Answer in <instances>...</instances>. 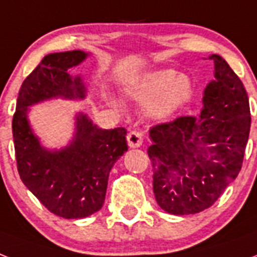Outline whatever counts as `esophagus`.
Returning a JSON list of instances; mask_svg holds the SVG:
<instances>
[{"instance_id":"esophagus-1","label":"esophagus","mask_w":257,"mask_h":257,"mask_svg":"<svg viewBox=\"0 0 257 257\" xmlns=\"http://www.w3.org/2000/svg\"><path fill=\"white\" fill-rule=\"evenodd\" d=\"M143 142V137L139 131H130L127 134V143L130 147H139Z\"/></svg>"}]
</instances>
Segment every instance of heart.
Returning a JSON list of instances; mask_svg holds the SVG:
<instances>
[{
    "mask_svg": "<svg viewBox=\"0 0 257 257\" xmlns=\"http://www.w3.org/2000/svg\"><path fill=\"white\" fill-rule=\"evenodd\" d=\"M124 91L137 101L149 100L146 114L150 118L166 119L192 99L193 83L188 75L174 69H156L127 81ZM110 100L116 108H122L120 101Z\"/></svg>",
    "mask_w": 257,
    "mask_h": 257,
    "instance_id": "b5f03b06",
    "label": "heart"
}]
</instances>
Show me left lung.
Listing matches in <instances>:
<instances>
[{
  "label": "left lung",
  "instance_id": "obj_1",
  "mask_svg": "<svg viewBox=\"0 0 257 257\" xmlns=\"http://www.w3.org/2000/svg\"><path fill=\"white\" fill-rule=\"evenodd\" d=\"M214 80L206 85L200 116H180L150 128L147 154L153 190L168 213H200L217 201L241 170L249 137L248 95L241 80L218 55Z\"/></svg>",
  "mask_w": 257,
  "mask_h": 257
}]
</instances>
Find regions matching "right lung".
<instances>
[{
  "label": "right lung",
  "mask_w": 257,
  "mask_h": 257,
  "mask_svg": "<svg viewBox=\"0 0 257 257\" xmlns=\"http://www.w3.org/2000/svg\"><path fill=\"white\" fill-rule=\"evenodd\" d=\"M87 56L68 51L44 57L20 88L12 122L20 178L49 212L63 218L88 217L100 209L110 170L127 151L124 127L104 130L83 112L76 115L75 137L60 150L41 146L29 124V106L53 97L84 99L81 77H72L68 69Z\"/></svg>",
  "instance_id": "obj_1"
}]
</instances>
